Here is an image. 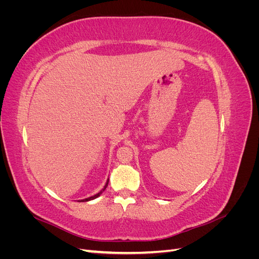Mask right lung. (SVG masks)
I'll use <instances>...</instances> for the list:
<instances>
[{"mask_svg":"<svg viewBox=\"0 0 259 259\" xmlns=\"http://www.w3.org/2000/svg\"><path fill=\"white\" fill-rule=\"evenodd\" d=\"M108 183H109V179L107 180V184L105 185V187H104V189L103 190H101V191H99L97 194H95V195H93V197H91V198H88V199H84V200H81L82 202H86V201H91V200H94V199H96V198H98L99 197V195L101 194V193H103L104 191H105V189H106V188H107V186H108Z\"/></svg>","mask_w":259,"mask_h":259,"instance_id":"add662e5","label":"right lung"}]
</instances>
